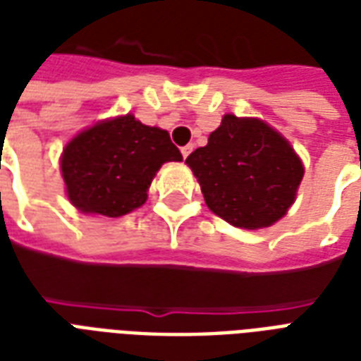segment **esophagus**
Returning a JSON list of instances; mask_svg holds the SVG:
<instances>
[{
    "label": "esophagus",
    "mask_w": 361,
    "mask_h": 361,
    "mask_svg": "<svg viewBox=\"0 0 361 361\" xmlns=\"http://www.w3.org/2000/svg\"><path fill=\"white\" fill-rule=\"evenodd\" d=\"M192 150H194V145H186V146H183V148H180V152H183L184 158H186V156H188Z\"/></svg>",
    "instance_id": "1"
}]
</instances>
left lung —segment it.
<instances>
[{
    "instance_id": "8db88e82",
    "label": "left lung",
    "mask_w": 361,
    "mask_h": 361,
    "mask_svg": "<svg viewBox=\"0 0 361 361\" xmlns=\"http://www.w3.org/2000/svg\"><path fill=\"white\" fill-rule=\"evenodd\" d=\"M186 164L215 215L238 228H267L293 205L305 167L280 133L257 118L226 114Z\"/></svg>"
}]
</instances>
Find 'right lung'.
<instances>
[{
  "label": "right lung",
  "mask_w": 361,
  "mask_h": 361,
  "mask_svg": "<svg viewBox=\"0 0 361 361\" xmlns=\"http://www.w3.org/2000/svg\"><path fill=\"white\" fill-rule=\"evenodd\" d=\"M180 159L169 133L127 114L78 133L62 152L61 171L68 200L81 213L121 216L146 202L165 161Z\"/></svg>",
  "instance_id": "right-lung-1"
}]
</instances>
